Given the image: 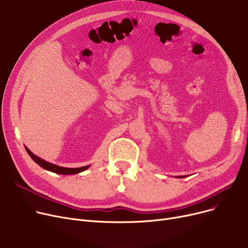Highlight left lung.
<instances>
[{"mask_svg":"<svg viewBox=\"0 0 248 248\" xmlns=\"http://www.w3.org/2000/svg\"><path fill=\"white\" fill-rule=\"evenodd\" d=\"M186 176H177V178H185Z\"/></svg>","mask_w":248,"mask_h":248,"instance_id":"left-lung-1","label":"left lung"}]
</instances>
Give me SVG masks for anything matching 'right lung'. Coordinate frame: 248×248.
I'll return each instance as SVG.
<instances>
[{
  "instance_id": "add662e5",
  "label": "right lung",
  "mask_w": 248,
  "mask_h": 248,
  "mask_svg": "<svg viewBox=\"0 0 248 248\" xmlns=\"http://www.w3.org/2000/svg\"><path fill=\"white\" fill-rule=\"evenodd\" d=\"M25 149H26V151H27V153L29 154L31 159L36 164H38L41 168H43L44 170L53 172L55 174H59V175H74V174L81 173V172L87 170V169L90 167V165H87V166H84V167H81V168H64V167H60V166H57L55 164L49 163V162L41 159L40 157H38V155H34L27 147H25Z\"/></svg>"
}]
</instances>
